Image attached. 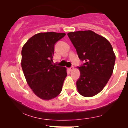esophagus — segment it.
Segmentation results:
<instances>
[{
  "mask_svg": "<svg viewBox=\"0 0 128 128\" xmlns=\"http://www.w3.org/2000/svg\"><path fill=\"white\" fill-rule=\"evenodd\" d=\"M73 69H74V67H73V66H72V67H70V68H68V70L70 72H72V71H73Z\"/></svg>",
  "mask_w": 128,
  "mask_h": 128,
  "instance_id": "1",
  "label": "esophagus"
}]
</instances>
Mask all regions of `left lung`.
I'll list each match as a JSON object with an SVG mask.
<instances>
[{"mask_svg": "<svg viewBox=\"0 0 128 128\" xmlns=\"http://www.w3.org/2000/svg\"><path fill=\"white\" fill-rule=\"evenodd\" d=\"M80 60L78 67L80 78L76 87L80 95L92 97L106 86L114 70L116 55L106 38L92 30H79L67 34Z\"/></svg>", "mask_w": 128, "mask_h": 128, "instance_id": "left-lung-1", "label": "left lung"}]
</instances>
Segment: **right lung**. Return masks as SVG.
<instances>
[{"mask_svg":"<svg viewBox=\"0 0 128 128\" xmlns=\"http://www.w3.org/2000/svg\"><path fill=\"white\" fill-rule=\"evenodd\" d=\"M65 33L40 32L30 38L22 50L21 65L26 82L36 96L49 100L62 91L67 68L53 65L55 44Z\"/></svg>","mask_w":128,"mask_h":128,"instance_id":"obj_1","label":"right lung"}]
</instances>
